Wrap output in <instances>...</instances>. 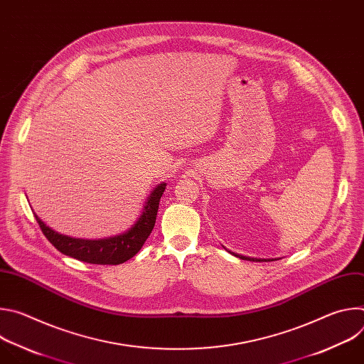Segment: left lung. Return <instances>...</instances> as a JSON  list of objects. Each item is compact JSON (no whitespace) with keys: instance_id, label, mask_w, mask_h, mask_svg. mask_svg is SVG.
<instances>
[{"instance_id":"1","label":"left lung","mask_w":364,"mask_h":364,"mask_svg":"<svg viewBox=\"0 0 364 364\" xmlns=\"http://www.w3.org/2000/svg\"><path fill=\"white\" fill-rule=\"evenodd\" d=\"M226 249V247H225ZM229 253H232V255H235L236 257H240V259H245V261H252V262H264V261H271V259H261V257H249V256H243V255H239V253H235V252H232V250H229V249H226Z\"/></svg>"}]
</instances>
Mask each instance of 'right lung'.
Wrapping results in <instances>:
<instances>
[{"instance_id":"obj_1","label":"right lung","mask_w":364,"mask_h":364,"mask_svg":"<svg viewBox=\"0 0 364 364\" xmlns=\"http://www.w3.org/2000/svg\"><path fill=\"white\" fill-rule=\"evenodd\" d=\"M166 186L167 183H160L159 186H155L146 197L144 209L136 222L124 233L111 237H72L48 228L36 213L34 218L48 242L63 255L95 265H119L127 262L128 259L139 252L149 233L152 232L155 219H157L160 198L166 190Z\"/></svg>"}]
</instances>
